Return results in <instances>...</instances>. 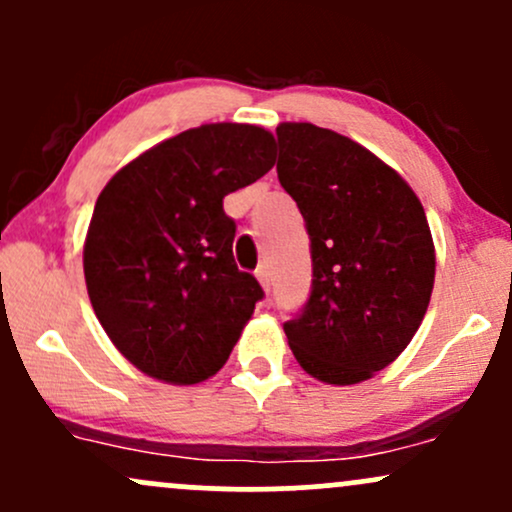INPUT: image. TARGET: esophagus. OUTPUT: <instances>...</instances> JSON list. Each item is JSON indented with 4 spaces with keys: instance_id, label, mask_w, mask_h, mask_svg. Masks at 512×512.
I'll list each match as a JSON object with an SVG mask.
<instances>
[{
    "instance_id": "1",
    "label": "esophagus",
    "mask_w": 512,
    "mask_h": 512,
    "mask_svg": "<svg viewBox=\"0 0 512 512\" xmlns=\"http://www.w3.org/2000/svg\"><path fill=\"white\" fill-rule=\"evenodd\" d=\"M255 276H257V279H260L262 289L269 291V286H272V274H269V264H260V267H257Z\"/></svg>"
}]
</instances>
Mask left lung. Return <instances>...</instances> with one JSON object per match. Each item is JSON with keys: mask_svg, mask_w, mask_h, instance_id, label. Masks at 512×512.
<instances>
[{"mask_svg": "<svg viewBox=\"0 0 512 512\" xmlns=\"http://www.w3.org/2000/svg\"><path fill=\"white\" fill-rule=\"evenodd\" d=\"M279 182L301 209L313 284L284 332L305 373L354 385L407 349L431 301L436 250L414 190L349 137L284 122Z\"/></svg>", "mask_w": 512, "mask_h": 512, "instance_id": "left-lung-1", "label": "left lung"}]
</instances>
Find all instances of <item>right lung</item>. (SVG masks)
Masks as SVG:
<instances>
[{
    "label": "right lung",
    "instance_id": "1",
    "mask_svg": "<svg viewBox=\"0 0 512 512\" xmlns=\"http://www.w3.org/2000/svg\"><path fill=\"white\" fill-rule=\"evenodd\" d=\"M272 166L267 129L216 122L144 151L103 187L86 289L110 342L142 373L195 385L228 361L264 291L233 260L223 197Z\"/></svg>",
    "mask_w": 512,
    "mask_h": 512
}]
</instances>
